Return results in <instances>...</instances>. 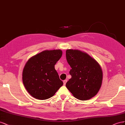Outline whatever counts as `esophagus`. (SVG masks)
<instances>
[{
    "label": "esophagus",
    "mask_w": 125,
    "mask_h": 125,
    "mask_svg": "<svg viewBox=\"0 0 125 125\" xmlns=\"http://www.w3.org/2000/svg\"><path fill=\"white\" fill-rule=\"evenodd\" d=\"M66 82H67V80H64L63 81V84H64V85H65L66 84Z\"/></svg>",
    "instance_id": "34e87169"
}]
</instances>
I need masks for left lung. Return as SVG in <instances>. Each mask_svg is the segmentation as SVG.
<instances>
[{
    "mask_svg": "<svg viewBox=\"0 0 125 125\" xmlns=\"http://www.w3.org/2000/svg\"><path fill=\"white\" fill-rule=\"evenodd\" d=\"M67 61L72 69V76L66 87L75 97L88 100L97 94L103 80V71L96 61L87 53L78 50L66 51Z\"/></svg>",
    "mask_w": 125,
    "mask_h": 125,
    "instance_id": "1",
    "label": "left lung"
}]
</instances>
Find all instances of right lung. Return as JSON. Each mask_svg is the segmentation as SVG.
Returning <instances> with one entry per match:
<instances>
[{"label":"right lung","mask_w":125,"mask_h":125,"mask_svg":"<svg viewBox=\"0 0 125 125\" xmlns=\"http://www.w3.org/2000/svg\"><path fill=\"white\" fill-rule=\"evenodd\" d=\"M62 55L61 50H45L28 60L23 70L22 81L32 97L40 100L48 99L62 86L54 67Z\"/></svg>","instance_id":"add662e5"}]
</instances>
